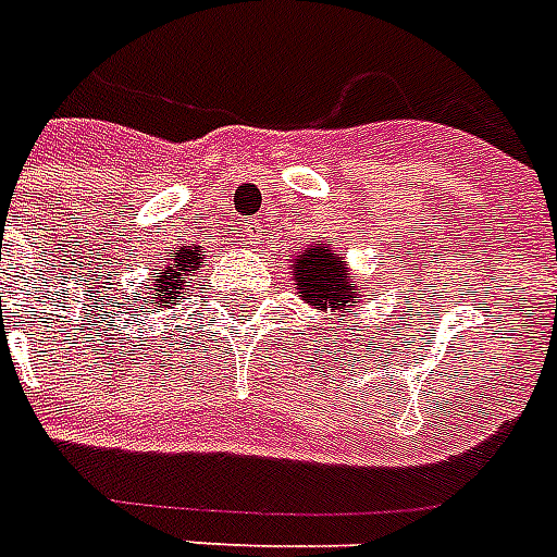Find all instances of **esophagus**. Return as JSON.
<instances>
[{"label": "esophagus", "mask_w": 557, "mask_h": 557, "mask_svg": "<svg viewBox=\"0 0 557 557\" xmlns=\"http://www.w3.org/2000/svg\"><path fill=\"white\" fill-rule=\"evenodd\" d=\"M243 228H246V240H249L251 246L263 237V223L260 221H246L243 223Z\"/></svg>", "instance_id": "obj_1"}]
</instances>
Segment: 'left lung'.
Segmentation results:
<instances>
[{"label": "left lung", "mask_w": 557, "mask_h": 557, "mask_svg": "<svg viewBox=\"0 0 557 557\" xmlns=\"http://www.w3.org/2000/svg\"><path fill=\"white\" fill-rule=\"evenodd\" d=\"M292 271L297 294L317 311H336L345 317L354 306V297H362L357 280L348 277V263L325 243L302 249L292 260Z\"/></svg>", "instance_id": "left-lung-1"}]
</instances>
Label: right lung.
I'll list each match as a JSON object with an SVG mask.
<instances>
[{
	"label": "right lung",
	"mask_w": 557,
	"mask_h": 557,
	"mask_svg": "<svg viewBox=\"0 0 557 557\" xmlns=\"http://www.w3.org/2000/svg\"><path fill=\"white\" fill-rule=\"evenodd\" d=\"M203 257H200L198 246H181L175 251H166L163 265L152 269V283L149 292H144L141 306L156 308V311H166V308L181 306L189 300V280L198 274Z\"/></svg>",
	"instance_id": "add662e5"
}]
</instances>
